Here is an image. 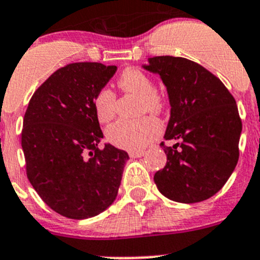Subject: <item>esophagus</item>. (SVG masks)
Returning a JSON list of instances; mask_svg holds the SVG:
<instances>
[{"label": "esophagus", "instance_id": "obj_1", "mask_svg": "<svg viewBox=\"0 0 260 260\" xmlns=\"http://www.w3.org/2000/svg\"><path fill=\"white\" fill-rule=\"evenodd\" d=\"M145 151H129V156L132 157V158H138V157H142L145 156Z\"/></svg>", "mask_w": 260, "mask_h": 260}]
</instances>
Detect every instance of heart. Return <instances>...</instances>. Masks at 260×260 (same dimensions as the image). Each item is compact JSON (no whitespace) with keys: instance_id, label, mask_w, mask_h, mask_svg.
<instances>
[{"instance_id":"b5f03b06","label":"heart","mask_w":260,"mask_h":260,"mask_svg":"<svg viewBox=\"0 0 260 260\" xmlns=\"http://www.w3.org/2000/svg\"><path fill=\"white\" fill-rule=\"evenodd\" d=\"M118 86L124 93L140 96V114H158L164 111L165 101L154 90L152 80L141 70L128 68L120 74ZM117 106V96L111 89L103 88L95 94L93 101L94 113L101 123H108L113 119ZM159 135V124L154 118L145 115L135 120L119 119L109 125L106 131L108 142L128 151H140Z\"/></svg>"}]
</instances>
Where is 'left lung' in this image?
Segmentation results:
<instances>
[{
	"instance_id": "obj_1",
	"label": "left lung",
	"mask_w": 260,
	"mask_h": 260,
	"mask_svg": "<svg viewBox=\"0 0 260 260\" xmlns=\"http://www.w3.org/2000/svg\"><path fill=\"white\" fill-rule=\"evenodd\" d=\"M166 85L171 115L161 143L166 166L154 174L159 192L182 204L200 203L225 185L239 158L242 119L219 78L185 57L154 56L143 65Z\"/></svg>"
}]
</instances>
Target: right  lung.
<instances>
[{"label":"right lung","instance_id":"1","mask_svg":"<svg viewBox=\"0 0 260 260\" xmlns=\"http://www.w3.org/2000/svg\"><path fill=\"white\" fill-rule=\"evenodd\" d=\"M114 65L73 62L57 69L31 96L21 146L27 179L44 203L65 217L88 219L114 203L128 153L106 143L93 108Z\"/></svg>","mask_w":260,"mask_h":260}]
</instances>
